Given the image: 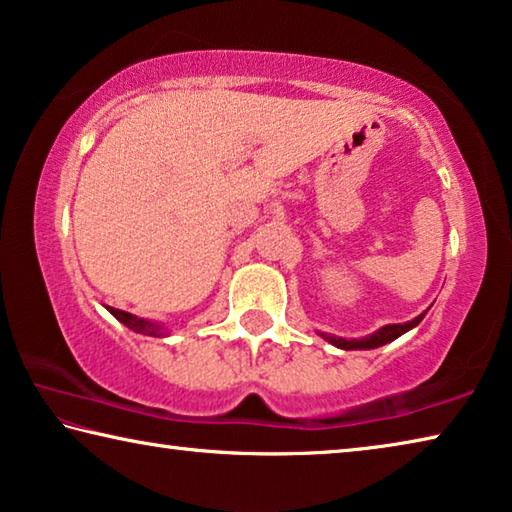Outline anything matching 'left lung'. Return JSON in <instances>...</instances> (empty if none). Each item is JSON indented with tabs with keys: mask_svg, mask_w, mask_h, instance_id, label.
Segmentation results:
<instances>
[{
	"mask_svg": "<svg viewBox=\"0 0 512 512\" xmlns=\"http://www.w3.org/2000/svg\"><path fill=\"white\" fill-rule=\"evenodd\" d=\"M422 317H415V320H410L406 324H388L383 326V329H379L372 335H367V338L363 340H345V338H335V335H329V333H322L326 340L331 342V345L340 347V349H374V347H381L385 345V342H392L395 338H399L401 333H406L408 329H413V326H417L422 322Z\"/></svg>",
	"mask_w": 512,
	"mask_h": 512,
	"instance_id": "1",
	"label": "left lung"
}]
</instances>
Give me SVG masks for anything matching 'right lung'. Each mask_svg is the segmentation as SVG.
Returning <instances> with one entry per match:
<instances>
[{
  "label": "right lung",
  "instance_id": "add662e5",
  "mask_svg": "<svg viewBox=\"0 0 512 512\" xmlns=\"http://www.w3.org/2000/svg\"><path fill=\"white\" fill-rule=\"evenodd\" d=\"M108 311H111V313L117 317V320H120L124 326H129L131 331L142 333V335H156V333H158V326H156V324H152V322L140 320V317H136V315L120 311V308H111V306H108ZM158 335H161V333H158Z\"/></svg>",
  "mask_w": 512,
  "mask_h": 512
}]
</instances>
